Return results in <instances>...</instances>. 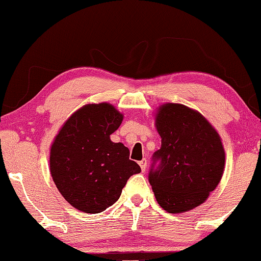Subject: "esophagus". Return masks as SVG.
<instances>
[{"instance_id":"obj_1","label":"esophagus","mask_w":261,"mask_h":261,"mask_svg":"<svg viewBox=\"0 0 261 261\" xmlns=\"http://www.w3.org/2000/svg\"><path fill=\"white\" fill-rule=\"evenodd\" d=\"M139 165H140V167H141V171L145 172L146 168H147V160H146V159H142L141 161H139Z\"/></svg>"}]
</instances>
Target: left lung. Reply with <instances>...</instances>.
<instances>
[{"label": "left lung", "mask_w": 261, "mask_h": 261, "mask_svg": "<svg viewBox=\"0 0 261 261\" xmlns=\"http://www.w3.org/2000/svg\"><path fill=\"white\" fill-rule=\"evenodd\" d=\"M155 127L161 148L153 159L160 165L150 169L149 184L166 212H187L205 202L220 182L225 168L221 138L205 116L180 103L161 105Z\"/></svg>", "instance_id": "1"}]
</instances>
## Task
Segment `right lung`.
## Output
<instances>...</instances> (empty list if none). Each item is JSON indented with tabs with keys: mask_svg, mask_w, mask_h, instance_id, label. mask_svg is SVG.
Here are the masks:
<instances>
[{
	"mask_svg": "<svg viewBox=\"0 0 261 261\" xmlns=\"http://www.w3.org/2000/svg\"><path fill=\"white\" fill-rule=\"evenodd\" d=\"M122 120V113L111 103L85 105L51 143L53 181L66 201L81 212H103L120 198L127 180L141 172L129 159V149L111 140Z\"/></svg>",
	"mask_w": 261,
	"mask_h": 261,
	"instance_id": "right-lung-1",
	"label": "right lung"
}]
</instances>
